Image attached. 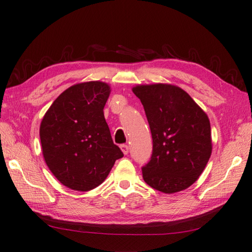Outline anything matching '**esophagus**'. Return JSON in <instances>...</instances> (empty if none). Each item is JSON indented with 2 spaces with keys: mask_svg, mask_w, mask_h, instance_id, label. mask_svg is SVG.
Returning a JSON list of instances; mask_svg holds the SVG:
<instances>
[{
  "mask_svg": "<svg viewBox=\"0 0 252 252\" xmlns=\"http://www.w3.org/2000/svg\"><path fill=\"white\" fill-rule=\"evenodd\" d=\"M120 148H121L122 153L125 154V155H126L127 153H129V147H127V145H126V144H122V145H120Z\"/></svg>",
  "mask_w": 252,
  "mask_h": 252,
  "instance_id": "34e87169",
  "label": "esophagus"
}]
</instances>
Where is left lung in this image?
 <instances>
[{
	"label": "left lung",
	"mask_w": 252,
	"mask_h": 252,
	"mask_svg": "<svg viewBox=\"0 0 252 252\" xmlns=\"http://www.w3.org/2000/svg\"><path fill=\"white\" fill-rule=\"evenodd\" d=\"M145 110L153 155L143 179L159 191L186 189L205 170L212 153L207 114L184 90L172 84H138L132 89Z\"/></svg>",
	"instance_id": "8db88e82"
}]
</instances>
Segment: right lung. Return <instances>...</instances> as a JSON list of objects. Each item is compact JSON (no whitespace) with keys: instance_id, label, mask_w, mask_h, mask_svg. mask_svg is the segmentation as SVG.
Segmentation results:
<instances>
[{"instance_id":"obj_1","label":"right lung","mask_w":252,"mask_h":252,"mask_svg":"<svg viewBox=\"0 0 252 252\" xmlns=\"http://www.w3.org/2000/svg\"><path fill=\"white\" fill-rule=\"evenodd\" d=\"M109 84H74L58 96L40 126L42 153L47 167L63 185L88 191L108 176L120 148L112 142L104 107Z\"/></svg>"}]
</instances>
